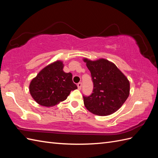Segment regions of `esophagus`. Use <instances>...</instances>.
<instances>
[{
  "mask_svg": "<svg viewBox=\"0 0 158 158\" xmlns=\"http://www.w3.org/2000/svg\"><path fill=\"white\" fill-rule=\"evenodd\" d=\"M77 86H78V89L79 90H80V89H82V83H81V82H79V83L78 84V85H77Z\"/></svg>",
  "mask_w": 158,
  "mask_h": 158,
  "instance_id": "1",
  "label": "esophagus"
}]
</instances>
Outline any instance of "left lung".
I'll use <instances>...</instances> for the list:
<instances>
[{
	"mask_svg": "<svg viewBox=\"0 0 158 158\" xmlns=\"http://www.w3.org/2000/svg\"><path fill=\"white\" fill-rule=\"evenodd\" d=\"M91 73L93 93L83 96L84 104L91 113L106 116L118 111L130 94V82L114 63L105 59L96 61L84 58Z\"/></svg>",
	"mask_w": 158,
	"mask_h": 158,
	"instance_id": "8db88e82",
	"label": "left lung"
}]
</instances>
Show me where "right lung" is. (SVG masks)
<instances>
[{"label": "right lung", "instance_id": "add662e5", "mask_svg": "<svg viewBox=\"0 0 158 158\" xmlns=\"http://www.w3.org/2000/svg\"><path fill=\"white\" fill-rule=\"evenodd\" d=\"M63 61H56L44 68L30 84V93L37 103L52 107L65 101L72 90L77 89L72 74L65 73Z\"/></svg>", "mask_w": 158, "mask_h": 158}]
</instances>
